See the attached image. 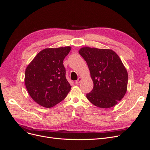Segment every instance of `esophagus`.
Instances as JSON below:
<instances>
[{
	"label": "esophagus",
	"mask_w": 150,
	"mask_h": 150,
	"mask_svg": "<svg viewBox=\"0 0 150 150\" xmlns=\"http://www.w3.org/2000/svg\"><path fill=\"white\" fill-rule=\"evenodd\" d=\"M81 80H82V78H81V77H79V78L78 79V80H77L75 81V83H76V84H79V83H80V81H81Z\"/></svg>",
	"instance_id": "obj_1"
}]
</instances>
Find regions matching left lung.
<instances>
[{
	"label": "left lung",
	"instance_id": "left-lung-1",
	"mask_svg": "<svg viewBox=\"0 0 150 150\" xmlns=\"http://www.w3.org/2000/svg\"><path fill=\"white\" fill-rule=\"evenodd\" d=\"M79 52L86 62L93 81L87 99L100 108L115 106L125 96L128 83V73L119 55L112 49L88 46Z\"/></svg>",
	"mask_w": 150,
	"mask_h": 150
}]
</instances>
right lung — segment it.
Segmentation results:
<instances>
[{
    "label": "right lung",
    "mask_w": 150,
    "mask_h": 150,
    "mask_svg": "<svg viewBox=\"0 0 150 150\" xmlns=\"http://www.w3.org/2000/svg\"><path fill=\"white\" fill-rule=\"evenodd\" d=\"M71 49L70 46L44 49L27 66L25 74L26 90L40 106L52 108L64 100L70 91L63 61Z\"/></svg>",
    "instance_id": "obj_1"
}]
</instances>
